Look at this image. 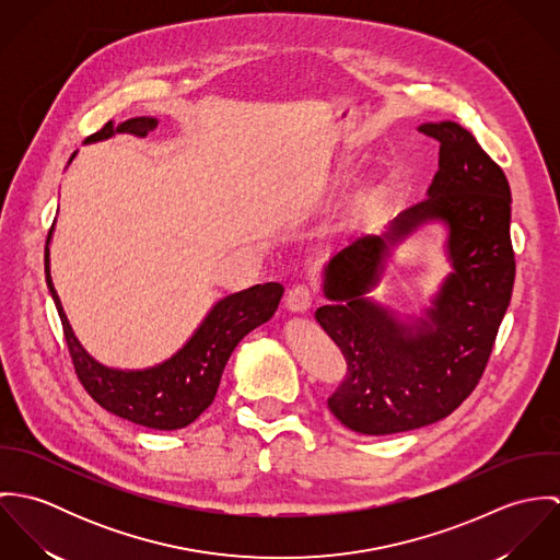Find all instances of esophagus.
Listing matches in <instances>:
<instances>
[{"instance_id":"34e87169","label":"esophagus","mask_w":560,"mask_h":560,"mask_svg":"<svg viewBox=\"0 0 560 560\" xmlns=\"http://www.w3.org/2000/svg\"><path fill=\"white\" fill-rule=\"evenodd\" d=\"M313 295H315V289L313 284L308 282H302V284H295L289 295H287V304L293 313H306L313 304Z\"/></svg>"}]
</instances>
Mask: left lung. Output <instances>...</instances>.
<instances>
[{
	"instance_id": "8db88e82",
	"label": "left lung",
	"mask_w": 560,
	"mask_h": 560,
	"mask_svg": "<svg viewBox=\"0 0 560 560\" xmlns=\"http://www.w3.org/2000/svg\"><path fill=\"white\" fill-rule=\"evenodd\" d=\"M418 131L440 142L429 196L400 211L382 237H360L329 260L323 293L331 304L315 313L347 360L327 407L364 435L438 422L472 395L515 282L511 187L502 167L457 122H427ZM429 219L450 226L454 273L430 323L411 330L369 303L365 293L392 247Z\"/></svg>"
}]
</instances>
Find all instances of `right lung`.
Returning a JSON list of instances; mask_svg holds the SVG:
<instances>
[{"label":"right lung","mask_w":560,"mask_h":560,"mask_svg":"<svg viewBox=\"0 0 560 560\" xmlns=\"http://www.w3.org/2000/svg\"><path fill=\"white\" fill-rule=\"evenodd\" d=\"M155 127V118H131L118 127L109 120L101 131L92 133L88 142L105 140L114 133L147 136ZM45 276L83 390L103 409L160 431H174L191 424L213 402L224 366L241 338L260 323L271 319L284 293L280 282H265L233 293L220 300L187 345L160 366L147 371H116L92 360L78 342L51 282L47 247Z\"/></svg>","instance_id":"add662e5"}]
</instances>
